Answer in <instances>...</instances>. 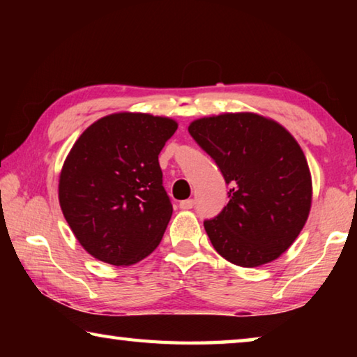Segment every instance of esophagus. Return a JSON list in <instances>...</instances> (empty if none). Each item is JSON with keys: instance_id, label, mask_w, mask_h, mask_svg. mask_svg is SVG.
I'll list each match as a JSON object with an SVG mask.
<instances>
[{"instance_id": "34e87169", "label": "esophagus", "mask_w": 357, "mask_h": 357, "mask_svg": "<svg viewBox=\"0 0 357 357\" xmlns=\"http://www.w3.org/2000/svg\"><path fill=\"white\" fill-rule=\"evenodd\" d=\"M193 206H195V200H192V198H189V200H184L179 203V208L181 209H192Z\"/></svg>"}]
</instances>
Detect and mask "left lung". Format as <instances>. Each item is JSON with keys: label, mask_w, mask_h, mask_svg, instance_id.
Segmentation results:
<instances>
[{"label": "left lung", "mask_w": 357, "mask_h": 357, "mask_svg": "<svg viewBox=\"0 0 357 357\" xmlns=\"http://www.w3.org/2000/svg\"><path fill=\"white\" fill-rule=\"evenodd\" d=\"M189 134L229 184V202L204 229L229 263L257 268L288 250L312 206V176L298 142L257 113L195 119Z\"/></svg>", "instance_id": "1"}]
</instances>
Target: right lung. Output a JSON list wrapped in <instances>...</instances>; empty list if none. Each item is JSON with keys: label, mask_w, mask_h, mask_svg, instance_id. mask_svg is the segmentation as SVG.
Returning <instances> with one entry per match:
<instances>
[{"label": "right lung", "mask_w": 357, "mask_h": 357, "mask_svg": "<svg viewBox=\"0 0 357 357\" xmlns=\"http://www.w3.org/2000/svg\"><path fill=\"white\" fill-rule=\"evenodd\" d=\"M178 123L148 113H113L74 143L59 174V206L89 255L129 266L153 253L173 206L159 154Z\"/></svg>", "instance_id": "add662e5"}]
</instances>
